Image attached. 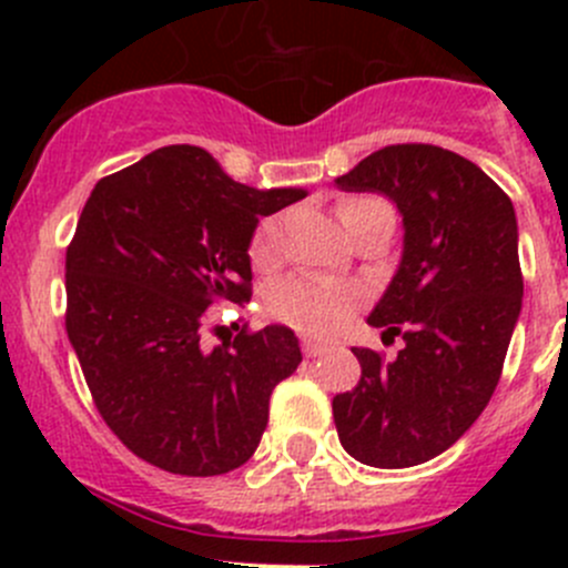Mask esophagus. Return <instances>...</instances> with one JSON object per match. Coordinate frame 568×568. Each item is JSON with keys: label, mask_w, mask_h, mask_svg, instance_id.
Instances as JSON below:
<instances>
[{"label": "esophagus", "mask_w": 568, "mask_h": 568, "mask_svg": "<svg viewBox=\"0 0 568 568\" xmlns=\"http://www.w3.org/2000/svg\"><path fill=\"white\" fill-rule=\"evenodd\" d=\"M302 352H305V357H318V354L329 352V346H326V343L311 341V337H307V341H302Z\"/></svg>", "instance_id": "obj_1"}]
</instances>
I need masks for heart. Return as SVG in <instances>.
<instances>
[{
  "mask_svg": "<svg viewBox=\"0 0 568 568\" xmlns=\"http://www.w3.org/2000/svg\"><path fill=\"white\" fill-rule=\"evenodd\" d=\"M365 203H371V197H357L343 203L341 222ZM277 252L280 222L263 220L250 239L252 266H272V263L277 261ZM357 302L359 294L354 288H348V285H337L318 277H305V274L283 280V283L274 285L266 296V307L274 318L294 326V329L300 332H311V335H329L337 326L346 324L352 311L357 307Z\"/></svg>",
  "mask_w": 568,
  "mask_h": 568,
  "instance_id": "heart-1",
  "label": "heart"
}]
</instances>
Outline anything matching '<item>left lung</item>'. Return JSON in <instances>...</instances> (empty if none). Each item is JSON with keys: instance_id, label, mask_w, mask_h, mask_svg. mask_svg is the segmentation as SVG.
I'll return each instance as SVG.
<instances>
[{"instance_id": "left-lung-1", "label": "left lung", "mask_w": 568, "mask_h": 568, "mask_svg": "<svg viewBox=\"0 0 568 568\" xmlns=\"http://www.w3.org/2000/svg\"><path fill=\"white\" fill-rule=\"evenodd\" d=\"M404 216V257L371 326L404 337L395 359L352 348L357 387L332 398L337 437L368 467H415L478 420L523 311L517 216L478 164L423 142L387 145L337 178Z\"/></svg>"}]
</instances>
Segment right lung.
<instances>
[{
  "label": "right lung",
  "instance_id": "obj_1",
  "mask_svg": "<svg viewBox=\"0 0 568 568\" xmlns=\"http://www.w3.org/2000/svg\"><path fill=\"white\" fill-rule=\"evenodd\" d=\"M302 197L236 183L194 145L159 148L95 183L65 252V329L95 409L142 462L209 478L255 454L300 341L288 326L244 324L205 352L203 332L211 307L250 302L257 216Z\"/></svg>",
  "mask_w": 568,
  "mask_h": 568
}]
</instances>
